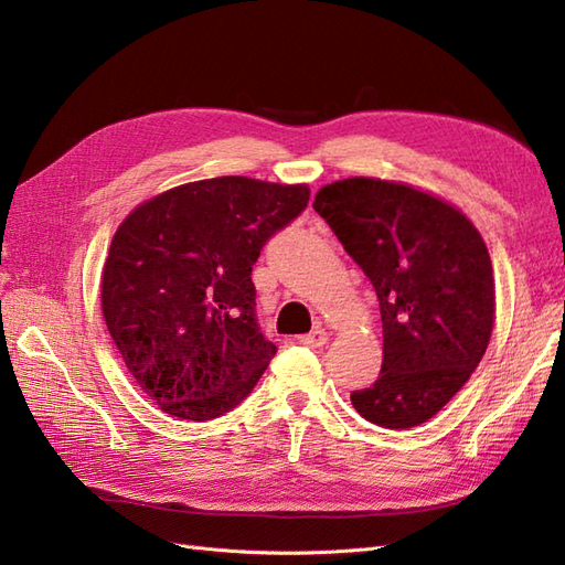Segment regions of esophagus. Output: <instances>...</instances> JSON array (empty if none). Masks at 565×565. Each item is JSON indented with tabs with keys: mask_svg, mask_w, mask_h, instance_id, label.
<instances>
[{
	"mask_svg": "<svg viewBox=\"0 0 565 565\" xmlns=\"http://www.w3.org/2000/svg\"><path fill=\"white\" fill-rule=\"evenodd\" d=\"M299 341L303 347H311V349H320V347H324L328 344V332H324L322 328H316L313 332H309V334H303V337H299Z\"/></svg>",
	"mask_w": 565,
	"mask_h": 565,
	"instance_id": "1",
	"label": "esophagus"
}]
</instances>
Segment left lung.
I'll return each instance as SVG.
<instances>
[{"mask_svg": "<svg viewBox=\"0 0 565 565\" xmlns=\"http://www.w3.org/2000/svg\"><path fill=\"white\" fill-rule=\"evenodd\" d=\"M328 221L380 299L384 358L351 403L384 429L431 419L465 386L494 320L490 254L471 221L434 195L382 179H344L318 191Z\"/></svg>", "mask_w": 565, "mask_h": 565, "instance_id": "1", "label": "left lung"}]
</instances>
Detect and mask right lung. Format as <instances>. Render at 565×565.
<instances>
[{
    "instance_id": "add662e5",
    "label": "right lung",
    "mask_w": 565,
    "mask_h": 565,
    "mask_svg": "<svg viewBox=\"0 0 565 565\" xmlns=\"http://www.w3.org/2000/svg\"><path fill=\"white\" fill-rule=\"evenodd\" d=\"M309 195L301 183L204 179L143 202L117 228L104 318L131 377L167 415L221 417L259 382L276 344L256 322L252 266Z\"/></svg>"
}]
</instances>
